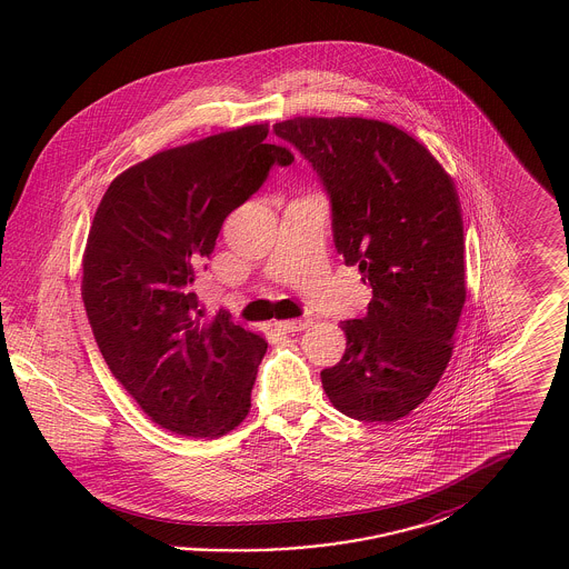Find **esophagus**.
Returning a JSON list of instances; mask_svg holds the SVG:
<instances>
[{"label": "esophagus", "mask_w": 569, "mask_h": 569, "mask_svg": "<svg viewBox=\"0 0 569 569\" xmlns=\"http://www.w3.org/2000/svg\"><path fill=\"white\" fill-rule=\"evenodd\" d=\"M311 325V318H298V320H283V322H277V326L286 332H298V330H305L307 326Z\"/></svg>", "instance_id": "1"}]
</instances>
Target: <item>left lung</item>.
I'll return each mask as SVG.
<instances>
[{"instance_id": "left-lung-1", "label": "left lung", "mask_w": 569, "mask_h": 569, "mask_svg": "<svg viewBox=\"0 0 569 569\" xmlns=\"http://www.w3.org/2000/svg\"><path fill=\"white\" fill-rule=\"evenodd\" d=\"M320 174L332 237L373 288L369 311L341 322L348 348L322 376L335 409L397 422L443 376L467 298L459 193L433 153L406 130L365 117L274 123Z\"/></svg>"}]
</instances>
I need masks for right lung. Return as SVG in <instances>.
I'll return each mask as SVG.
<instances>
[{
	"instance_id": "add662e5",
	"label": "right lung",
	"mask_w": 569,
	"mask_h": 569,
	"mask_svg": "<svg viewBox=\"0 0 569 569\" xmlns=\"http://www.w3.org/2000/svg\"><path fill=\"white\" fill-rule=\"evenodd\" d=\"M269 123L207 136L130 166L102 196L82 253V302L110 373L162 429L216 439L249 413L269 343L211 320L191 286L223 219L258 191L272 163Z\"/></svg>"
}]
</instances>
